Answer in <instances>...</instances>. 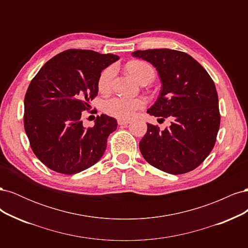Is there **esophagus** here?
Returning <instances> with one entry per match:
<instances>
[{"mask_svg": "<svg viewBox=\"0 0 248 248\" xmlns=\"http://www.w3.org/2000/svg\"><path fill=\"white\" fill-rule=\"evenodd\" d=\"M130 123V121L129 120H124V119H119L118 120V124L119 125H128Z\"/></svg>", "mask_w": 248, "mask_h": 248, "instance_id": "obj_1", "label": "esophagus"}]
</instances>
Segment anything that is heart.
I'll list each match as a JSON object with an SVG mask.
<instances>
[{
    "mask_svg": "<svg viewBox=\"0 0 248 248\" xmlns=\"http://www.w3.org/2000/svg\"><path fill=\"white\" fill-rule=\"evenodd\" d=\"M127 70L131 76L136 78L138 81L140 80L141 78H144L147 73L154 72L153 68L149 64L136 61L131 62L127 65ZM115 76V70L112 67L104 69L98 80V88L100 91L106 92L108 91L111 86L112 78ZM146 106V101L140 98H127V97H111L109 99H107L103 102V110L108 115L120 118V119H129L137 114V111L140 110Z\"/></svg>",
    "mask_w": 248,
    "mask_h": 248,
    "instance_id": "obj_1",
    "label": "heart"
}]
</instances>
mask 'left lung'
Segmentation results:
<instances>
[{"label":"left lung","mask_w":248,"mask_h":248,"mask_svg":"<svg viewBox=\"0 0 248 248\" xmlns=\"http://www.w3.org/2000/svg\"><path fill=\"white\" fill-rule=\"evenodd\" d=\"M132 56L151 63L162 84L158 98L147 112L172 120L164 130L147 125L140 141L142 157L154 168L172 175L194 170L212 151L220 125L213 79L183 51L155 48L133 51Z\"/></svg>","instance_id":"1"}]
</instances>
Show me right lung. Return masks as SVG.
Segmentation results:
<instances>
[{
  "label": "right lung",
  "instance_id": "obj_1",
  "mask_svg": "<svg viewBox=\"0 0 248 248\" xmlns=\"http://www.w3.org/2000/svg\"><path fill=\"white\" fill-rule=\"evenodd\" d=\"M118 60L111 54L67 49L44 64L30 82L25 130L34 154L48 169L73 175L92 167L104 154L117 120L97 116L94 126L85 128L80 118L98 94L101 71Z\"/></svg>",
  "mask_w": 248,
  "mask_h": 248
}]
</instances>
